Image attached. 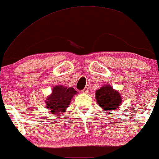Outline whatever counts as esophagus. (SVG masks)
Wrapping results in <instances>:
<instances>
[{
    "instance_id": "1",
    "label": "esophagus",
    "mask_w": 159,
    "mask_h": 159,
    "mask_svg": "<svg viewBox=\"0 0 159 159\" xmlns=\"http://www.w3.org/2000/svg\"><path fill=\"white\" fill-rule=\"evenodd\" d=\"M89 87L88 86H86V87L84 88L83 90H82V92H83V93L86 94V93H88V92H89Z\"/></svg>"
}]
</instances>
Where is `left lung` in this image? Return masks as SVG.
I'll return each mask as SVG.
<instances>
[{"mask_svg":"<svg viewBox=\"0 0 159 159\" xmlns=\"http://www.w3.org/2000/svg\"><path fill=\"white\" fill-rule=\"evenodd\" d=\"M95 99L104 113L113 112L118 109L122 102L119 91L113 89L109 84H104L99 89L96 90Z\"/></svg>","mask_w":159,"mask_h":159,"instance_id":"left-lung-1","label":"left lung"}]
</instances>
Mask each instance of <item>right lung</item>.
<instances>
[{"label":"right lung","mask_w":159,"mask_h":159,"mask_svg":"<svg viewBox=\"0 0 159 159\" xmlns=\"http://www.w3.org/2000/svg\"><path fill=\"white\" fill-rule=\"evenodd\" d=\"M78 92L73 87L65 86H55L52 89L51 94L48 95L46 100V108L51 113L55 115H63L69 107L71 100Z\"/></svg>","instance_id":"obj_1"}]
</instances>
